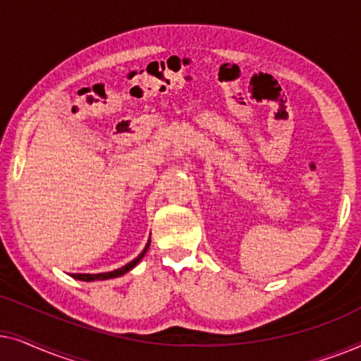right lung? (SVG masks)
I'll list each match as a JSON object with an SVG mask.
<instances>
[{"instance_id":"1","label":"right lung","mask_w":361,"mask_h":361,"mask_svg":"<svg viewBox=\"0 0 361 361\" xmlns=\"http://www.w3.org/2000/svg\"><path fill=\"white\" fill-rule=\"evenodd\" d=\"M147 248H149V243L146 245V248L142 250V253L137 256V258H135L131 261V263H128L126 266H121V268H118L115 271H110V273H100V274H72V278L75 279H80V281H103V279H111V278H118V276L125 274L128 273V271L135 268V266L140 263L142 256H145V253L147 251Z\"/></svg>"}]
</instances>
